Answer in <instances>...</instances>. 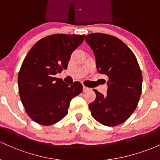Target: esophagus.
<instances>
[{
  "label": "esophagus",
  "mask_w": 160,
  "mask_h": 160,
  "mask_svg": "<svg viewBox=\"0 0 160 160\" xmlns=\"http://www.w3.org/2000/svg\"><path fill=\"white\" fill-rule=\"evenodd\" d=\"M90 90V88L88 87H85V86H83V92H87V91Z\"/></svg>",
  "instance_id": "esophagus-1"
}]
</instances>
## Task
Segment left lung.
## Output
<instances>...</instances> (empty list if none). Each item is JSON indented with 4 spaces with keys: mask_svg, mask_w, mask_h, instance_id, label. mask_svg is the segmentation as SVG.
I'll list each match as a JSON object with an SVG mask.
<instances>
[{
    "mask_svg": "<svg viewBox=\"0 0 160 160\" xmlns=\"http://www.w3.org/2000/svg\"><path fill=\"white\" fill-rule=\"evenodd\" d=\"M93 50L99 73L108 75L107 94L94 90L96 98L88 104L92 117L105 126L126 121L133 113L142 92V77L134 54L120 39L96 32L85 37Z\"/></svg>",
    "mask_w": 160,
    "mask_h": 160,
    "instance_id": "obj_1",
    "label": "left lung"
}]
</instances>
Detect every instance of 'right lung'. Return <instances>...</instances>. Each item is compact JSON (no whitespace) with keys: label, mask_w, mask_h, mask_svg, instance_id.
I'll use <instances>...</instances> for the list:
<instances>
[{"label":"right lung","mask_w":160,"mask_h":160,"mask_svg":"<svg viewBox=\"0 0 160 160\" xmlns=\"http://www.w3.org/2000/svg\"><path fill=\"white\" fill-rule=\"evenodd\" d=\"M85 35L54 34L41 39L23 60L18 74L20 100L33 121L49 126L68 114L70 101L82 92L78 82L65 83L55 77L66 69L72 53Z\"/></svg>","instance_id":"obj_1"}]
</instances>
